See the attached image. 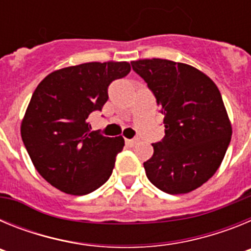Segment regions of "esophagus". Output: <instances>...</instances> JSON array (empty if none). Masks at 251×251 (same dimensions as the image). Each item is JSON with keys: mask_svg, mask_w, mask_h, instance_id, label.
I'll return each mask as SVG.
<instances>
[{"mask_svg": "<svg viewBox=\"0 0 251 251\" xmlns=\"http://www.w3.org/2000/svg\"><path fill=\"white\" fill-rule=\"evenodd\" d=\"M139 138H133V139H126V143H127L129 147H133V146H136L138 143Z\"/></svg>", "mask_w": 251, "mask_h": 251, "instance_id": "esophagus-1", "label": "esophagus"}]
</instances>
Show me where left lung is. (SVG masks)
<instances>
[{
  "label": "left lung",
  "instance_id": "8db88e82",
  "mask_svg": "<svg viewBox=\"0 0 251 251\" xmlns=\"http://www.w3.org/2000/svg\"><path fill=\"white\" fill-rule=\"evenodd\" d=\"M165 115L166 136L153 143L143 163L148 179L161 191L187 194L220 167L231 139V124L214 81L187 64L166 59L132 61Z\"/></svg>",
  "mask_w": 251,
  "mask_h": 251
}]
</instances>
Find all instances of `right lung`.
I'll use <instances>...</instances> for the list:
<instances>
[{
  "instance_id": "obj_1",
  "label": "right lung",
  "mask_w": 251,
  "mask_h": 251,
  "mask_svg": "<svg viewBox=\"0 0 251 251\" xmlns=\"http://www.w3.org/2000/svg\"><path fill=\"white\" fill-rule=\"evenodd\" d=\"M129 72L126 61L85 63L51 73L37 85L21 137L35 168L51 186L80 196L108 181L124 139L92 130L89 115L106 103L110 83Z\"/></svg>"
}]
</instances>
